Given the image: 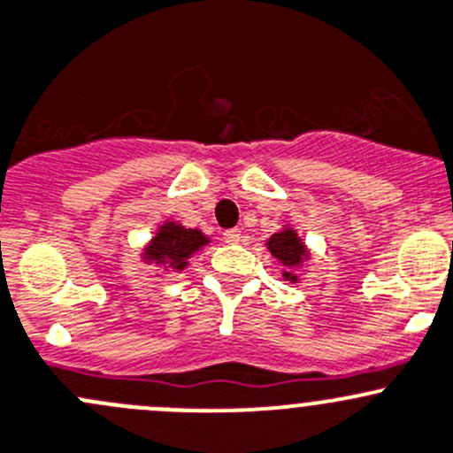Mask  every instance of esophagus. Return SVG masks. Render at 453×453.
<instances>
[{"mask_svg":"<svg viewBox=\"0 0 453 453\" xmlns=\"http://www.w3.org/2000/svg\"><path fill=\"white\" fill-rule=\"evenodd\" d=\"M222 237H225L226 244H237L242 240V231L240 228H228V231L222 233Z\"/></svg>","mask_w":453,"mask_h":453,"instance_id":"1","label":"esophagus"}]
</instances>
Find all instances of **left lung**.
<instances>
[{
    "label": "left lung",
    "instance_id": "8db88e82",
    "mask_svg": "<svg viewBox=\"0 0 453 453\" xmlns=\"http://www.w3.org/2000/svg\"><path fill=\"white\" fill-rule=\"evenodd\" d=\"M265 246H268V250L273 253V257L286 268L283 270V277H286L288 281H296V274L292 273V268L301 265L303 259L310 253H307L305 244H303L295 228L286 226L283 231L274 233V235L265 242Z\"/></svg>",
    "mask_w": 453,
    "mask_h": 453
}]
</instances>
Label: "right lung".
Here are the masks:
<instances>
[{
    "label": "right lung",
    "mask_w": 453,
    "mask_h": 453,
    "mask_svg": "<svg viewBox=\"0 0 453 453\" xmlns=\"http://www.w3.org/2000/svg\"><path fill=\"white\" fill-rule=\"evenodd\" d=\"M207 244L209 237L198 228H185L176 222H163L157 235L143 250V259L148 264H157L165 270L172 268L174 273H180V270L188 268L189 257Z\"/></svg>",
    "instance_id": "obj_1"
}]
</instances>
